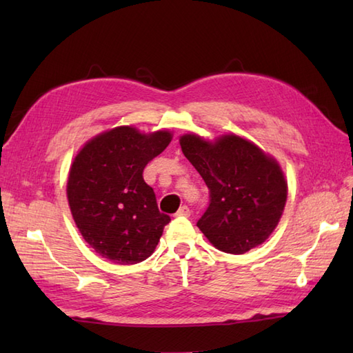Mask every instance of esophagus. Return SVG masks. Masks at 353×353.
<instances>
[{"label": "esophagus", "instance_id": "esophagus-1", "mask_svg": "<svg viewBox=\"0 0 353 353\" xmlns=\"http://www.w3.org/2000/svg\"><path fill=\"white\" fill-rule=\"evenodd\" d=\"M191 215V211L188 206H181V209L176 212V216H190Z\"/></svg>", "mask_w": 353, "mask_h": 353}]
</instances>
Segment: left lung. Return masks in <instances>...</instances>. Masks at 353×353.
Listing matches in <instances>:
<instances>
[{
	"instance_id": "8db88e82",
	"label": "left lung",
	"mask_w": 353,
	"mask_h": 353,
	"mask_svg": "<svg viewBox=\"0 0 353 353\" xmlns=\"http://www.w3.org/2000/svg\"><path fill=\"white\" fill-rule=\"evenodd\" d=\"M181 147L209 190V206L197 221L209 241L232 254L264 243L287 201V181L276 159L234 133L214 142L188 133Z\"/></svg>"
}]
</instances>
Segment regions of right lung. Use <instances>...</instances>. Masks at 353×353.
<instances>
[{
    "label": "right lung",
    "instance_id": "right-lung-1",
    "mask_svg": "<svg viewBox=\"0 0 353 353\" xmlns=\"http://www.w3.org/2000/svg\"><path fill=\"white\" fill-rule=\"evenodd\" d=\"M170 142L168 130L121 125L86 142L76 156L66 196L81 236L100 256L130 265L154 252L171 219L159 212L142 172Z\"/></svg>",
    "mask_w": 353,
    "mask_h": 353
}]
</instances>
